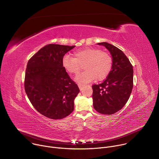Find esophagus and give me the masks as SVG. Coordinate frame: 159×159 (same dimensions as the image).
<instances>
[{"mask_svg":"<svg viewBox=\"0 0 159 159\" xmlns=\"http://www.w3.org/2000/svg\"><path fill=\"white\" fill-rule=\"evenodd\" d=\"M78 85H79V87L80 90H82V89H83V87H84V85H82V84H79Z\"/></svg>","mask_w":159,"mask_h":159,"instance_id":"esophagus-1","label":"esophagus"}]
</instances>
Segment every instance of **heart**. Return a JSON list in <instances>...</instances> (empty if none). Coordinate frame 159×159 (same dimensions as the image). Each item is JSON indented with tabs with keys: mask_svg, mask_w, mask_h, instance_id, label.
Instances as JSON below:
<instances>
[{
	"mask_svg": "<svg viewBox=\"0 0 159 159\" xmlns=\"http://www.w3.org/2000/svg\"><path fill=\"white\" fill-rule=\"evenodd\" d=\"M74 58L66 55L62 58V66L69 74L76 75L84 65L83 72L76 76L79 84H85L95 79H104L111 72L112 60L110 55L95 48H85L74 52Z\"/></svg>",
	"mask_w": 159,
	"mask_h": 159,
	"instance_id": "1",
	"label": "heart"
}]
</instances>
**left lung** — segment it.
I'll return each instance as SVG.
<instances>
[{
  "instance_id": "8db88e82",
  "label": "left lung",
  "mask_w": 159,
  "mask_h": 159,
  "mask_svg": "<svg viewBox=\"0 0 159 159\" xmlns=\"http://www.w3.org/2000/svg\"><path fill=\"white\" fill-rule=\"evenodd\" d=\"M110 52L112 69L106 79L92 86L93 106L99 113L112 115L124 107L129 98L133 86V66L125 53L106 42L98 43Z\"/></svg>"
}]
</instances>
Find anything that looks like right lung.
I'll use <instances>...</instances> for the list:
<instances>
[{"label": "right lung", "instance_id": "right-lung-1", "mask_svg": "<svg viewBox=\"0 0 159 159\" xmlns=\"http://www.w3.org/2000/svg\"><path fill=\"white\" fill-rule=\"evenodd\" d=\"M75 47L50 44L28 62L26 93L33 107L50 119H62L74 109V99L80 90L63 67L62 58Z\"/></svg>", "mask_w": 159, "mask_h": 159}]
</instances>
